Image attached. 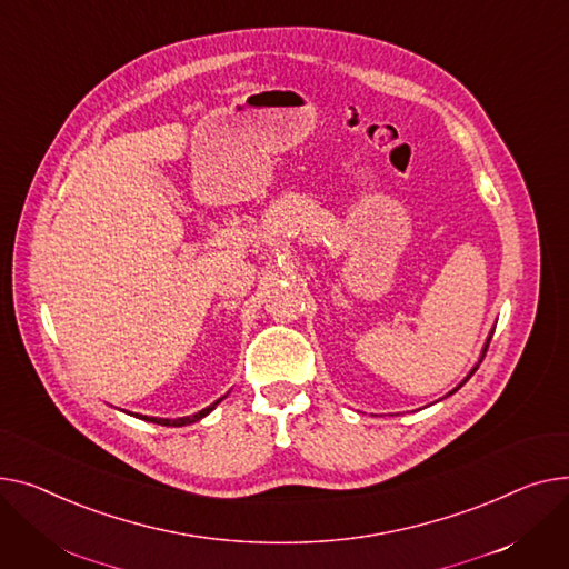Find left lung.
Segmentation results:
<instances>
[{
	"label": "left lung",
	"instance_id": "1",
	"mask_svg": "<svg viewBox=\"0 0 569 569\" xmlns=\"http://www.w3.org/2000/svg\"><path fill=\"white\" fill-rule=\"evenodd\" d=\"M489 340H491V336H489V338H487V345H485V349H482V358H485V353H487V347H489ZM482 358H480V362H482ZM476 370H478V365H476V367H473V370H471V372H469V377H466V379H463V381H461V383H459V386H457V388H455V390H450V392H448V395H452V392H457V390H459V388H461V386H463V383H466V381H469V379H471V377H473V372H476Z\"/></svg>",
	"mask_w": 569,
	"mask_h": 569
}]
</instances>
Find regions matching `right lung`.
Returning <instances> with one entry per match:
<instances>
[{
    "instance_id": "add662e5",
    "label": "right lung",
    "mask_w": 569,
    "mask_h": 569,
    "mask_svg": "<svg viewBox=\"0 0 569 569\" xmlns=\"http://www.w3.org/2000/svg\"><path fill=\"white\" fill-rule=\"evenodd\" d=\"M222 402V397L220 399H216V402L211 405V407H207V409H202V411H197V413H192V416H183V418H149V416H138V418H142V420H149V422H156V425H162V427H183V425H192V422H197V420H202L204 416H209L213 409H216V405H220Z\"/></svg>"
}]
</instances>
